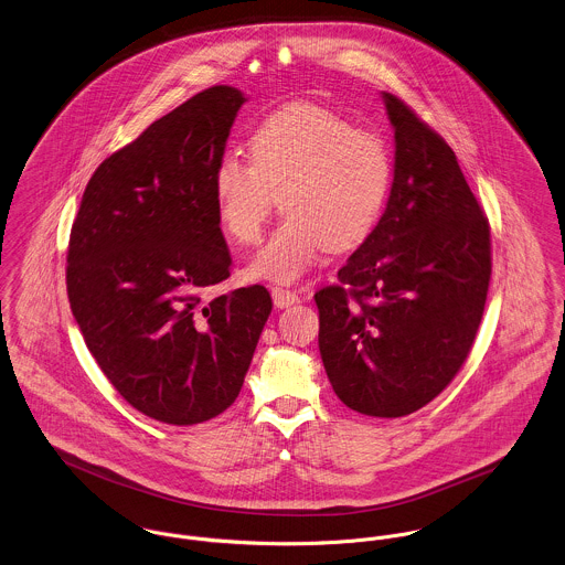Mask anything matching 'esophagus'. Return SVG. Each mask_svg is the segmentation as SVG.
Instances as JSON below:
<instances>
[{
    "instance_id": "obj_1",
    "label": "esophagus",
    "mask_w": 565,
    "mask_h": 565,
    "mask_svg": "<svg viewBox=\"0 0 565 565\" xmlns=\"http://www.w3.org/2000/svg\"><path fill=\"white\" fill-rule=\"evenodd\" d=\"M271 298H274V305L278 309H287V307L298 302V294L291 291V289H282V287H274L271 289Z\"/></svg>"
}]
</instances>
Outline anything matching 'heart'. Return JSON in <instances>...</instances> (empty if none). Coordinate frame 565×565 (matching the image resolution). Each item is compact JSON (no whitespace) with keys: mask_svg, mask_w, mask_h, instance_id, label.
<instances>
[{"mask_svg":"<svg viewBox=\"0 0 565 565\" xmlns=\"http://www.w3.org/2000/svg\"><path fill=\"white\" fill-rule=\"evenodd\" d=\"M394 184L387 141L309 102L263 117L249 135V159L224 154L211 175L215 213L228 239H260L274 195L285 213L247 271L294 282L326 249L345 252L379 226Z\"/></svg>","mask_w":565,"mask_h":565,"instance_id":"obj_1","label":"heart"}]
</instances>
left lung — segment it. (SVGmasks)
<instances>
[{
	"instance_id": "left-lung-1",
	"label": "left lung",
	"mask_w": 565,
	"mask_h": 565,
	"mask_svg": "<svg viewBox=\"0 0 565 565\" xmlns=\"http://www.w3.org/2000/svg\"><path fill=\"white\" fill-rule=\"evenodd\" d=\"M383 99L396 141L387 209L316 305L339 401L363 415L403 417L437 398L468 359L491 243L452 148L403 99Z\"/></svg>"
}]
</instances>
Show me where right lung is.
<instances>
[{"mask_svg":"<svg viewBox=\"0 0 565 565\" xmlns=\"http://www.w3.org/2000/svg\"><path fill=\"white\" fill-rule=\"evenodd\" d=\"M245 102L211 86L90 175L67 252V294L93 359L137 411L191 426L237 401L269 291L204 298L231 276L211 175Z\"/></svg>","mask_w":565,"mask_h":565,"instance_id":"1","label":"right lung"}]
</instances>
